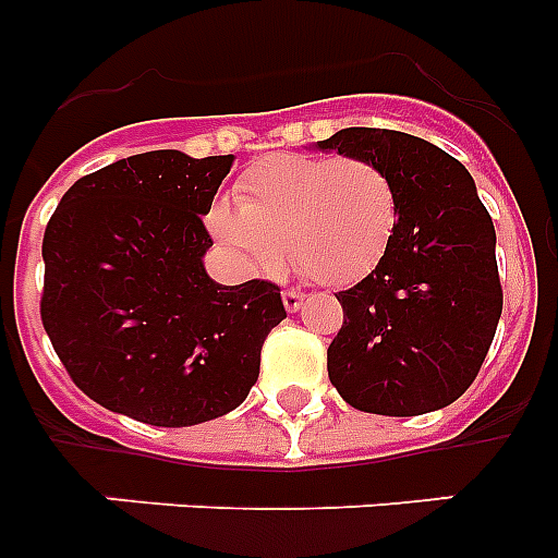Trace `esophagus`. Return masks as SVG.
Returning <instances> with one entry per match:
<instances>
[{
    "instance_id": "obj_1",
    "label": "esophagus",
    "mask_w": 558,
    "mask_h": 558,
    "mask_svg": "<svg viewBox=\"0 0 558 558\" xmlns=\"http://www.w3.org/2000/svg\"><path fill=\"white\" fill-rule=\"evenodd\" d=\"M282 302H284V310H288V313H295V310L302 307L304 295L299 293V290H284Z\"/></svg>"
}]
</instances>
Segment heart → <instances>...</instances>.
Instances as JSON below:
<instances>
[{"label":"heart","instance_id":"obj_1","mask_svg":"<svg viewBox=\"0 0 558 558\" xmlns=\"http://www.w3.org/2000/svg\"><path fill=\"white\" fill-rule=\"evenodd\" d=\"M399 223V190L377 161L274 156L248 170L236 206L215 204L209 229L254 274H276L284 251L310 282L343 288L372 274Z\"/></svg>","mask_w":558,"mask_h":558}]
</instances>
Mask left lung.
I'll return each instance as SVG.
<instances>
[{"mask_svg":"<svg viewBox=\"0 0 558 558\" xmlns=\"http://www.w3.org/2000/svg\"><path fill=\"white\" fill-rule=\"evenodd\" d=\"M322 150L377 161L399 190L386 256L335 299L343 324L327 349L329 383L349 405L418 416L475 383L502 313L495 223L466 167L386 128H343Z\"/></svg>","mask_w":558,"mask_h":558,"instance_id":"left-lung-1","label":"left lung"}]
</instances>
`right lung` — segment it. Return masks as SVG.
Listing matches in <instances>:
<instances>
[{
    "instance_id": "obj_1",
    "label": "right lung",
    "mask_w": 558,
    "mask_h": 558,
    "mask_svg": "<svg viewBox=\"0 0 558 558\" xmlns=\"http://www.w3.org/2000/svg\"><path fill=\"white\" fill-rule=\"evenodd\" d=\"M234 156L150 150L69 186L44 231L41 324L97 405L190 427L243 405L270 329L274 282H211L204 226Z\"/></svg>"
}]
</instances>
